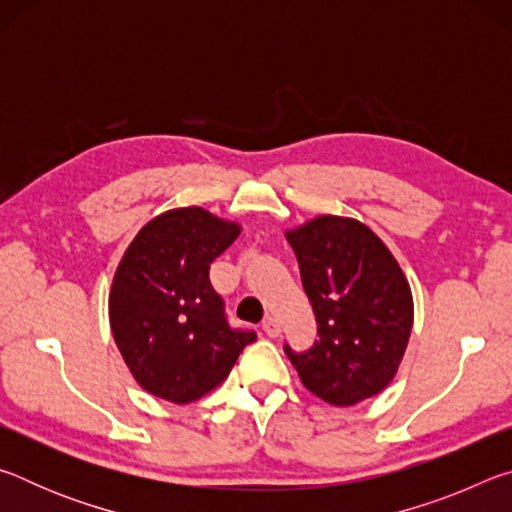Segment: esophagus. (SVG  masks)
<instances>
[{
    "mask_svg": "<svg viewBox=\"0 0 512 512\" xmlns=\"http://www.w3.org/2000/svg\"><path fill=\"white\" fill-rule=\"evenodd\" d=\"M262 329H264L268 336H271V339H277V336L282 334V325H280V320H277L275 316H266L264 323H262Z\"/></svg>",
    "mask_w": 512,
    "mask_h": 512,
    "instance_id": "esophagus-1",
    "label": "esophagus"
}]
</instances>
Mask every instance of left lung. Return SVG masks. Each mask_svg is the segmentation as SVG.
<instances>
[{"label": "left lung", "mask_w": 512, "mask_h": 512, "mask_svg": "<svg viewBox=\"0 0 512 512\" xmlns=\"http://www.w3.org/2000/svg\"><path fill=\"white\" fill-rule=\"evenodd\" d=\"M314 307V348H284L302 386L334 406L377 395L397 375L413 327L409 280L366 223L320 214L287 230Z\"/></svg>", "instance_id": "left-lung-1"}]
</instances>
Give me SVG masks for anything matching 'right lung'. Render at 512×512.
Here are the masks:
<instances>
[{"label": "right lung", "instance_id": "obj_1", "mask_svg": "<svg viewBox=\"0 0 512 512\" xmlns=\"http://www.w3.org/2000/svg\"><path fill=\"white\" fill-rule=\"evenodd\" d=\"M241 225L176 207L137 232L112 277L108 316L128 370L146 393L189 404L230 375L255 332L232 329L210 264Z\"/></svg>", "mask_w": 512, "mask_h": 512}]
</instances>
